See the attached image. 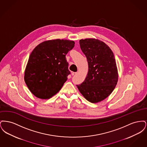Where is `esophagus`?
Wrapping results in <instances>:
<instances>
[{
    "label": "esophagus",
    "mask_w": 147,
    "mask_h": 147,
    "mask_svg": "<svg viewBox=\"0 0 147 147\" xmlns=\"http://www.w3.org/2000/svg\"><path fill=\"white\" fill-rule=\"evenodd\" d=\"M77 72H72V73H71V75H72L73 76H76V75H77Z\"/></svg>",
    "instance_id": "esophagus-1"
}]
</instances>
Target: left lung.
I'll return each instance as SVG.
<instances>
[{"label": "left lung", "instance_id": "obj_1", "mask_svg": "<svg viewBox=\"0 0 147 147\" xmlns=\"http://www.w3.org/2000/svg\"><path fill=\"white\" fill-rule=\"evenodd\" d=\"M79 44L87 58L89 69L84 82L77 86L89 102H100L111 94L117 83L115 56L111 49L98 39L80 40Z\"/></svg>", "mask_w": 147, "mask_h": 147}]
</instances>
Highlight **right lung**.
<instances>
[{
  "label": "right lung",
  "mask_w": 147,
  "mask_h": 147,
  "mask_svg": "<svg viewBox=\"0 0 147 147\" xmlns=\"http://www.w3.org/2000/svg\"><path fill=\"white\" fill-rule=\"evenodd\" d=\"M74 44L67 40H49L40 43L32 51L24 80L36 97L49 99L61 90L70 73L65 56Z\"/></svg>",
  "instance_id": "obj_1"
}]
</instances>
